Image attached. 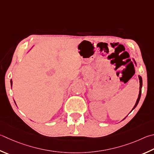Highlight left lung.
I'll use <instances>...</instances> for the list:
<instances>
[{
    "label": "left lung",
    "instance_id": "obj_1",
    "mask_svg": "<svg viewBox=\"0 0 154 154\" xmlns=\"http://www.w3.org/2000/svg\"><path fill=\"white\" fill-rule=\"evenodd\" d=\"M134 62H135V61H134ZM136 64V63H135ZM139 96H138V98H137V101H136V103H135V106H134V107L133 108V109H132V110H134V109H135V108H136V106H137V104H138V103H139V100H140V97H141V88H142V85H143V82H142V78H141V76H139ZM131 110V111H132ZM126 118V117H125ZM124 119H122V121H123Z\"/></svg>",
    "mask_w": 154,
    "mask_h": 154
}]
</instances>
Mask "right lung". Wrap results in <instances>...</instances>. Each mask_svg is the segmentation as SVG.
I'll return each instance as SVG.
<instances>
[{"mask_svg": "<svg viewBox=\"0 0 154 154\" xmlns=\"http://www.w3.org/2000/svg\"><path fill=\"white\" fill-rule=\"evenodd\" d=\"M33 46L32 47V48H31L29 50V51H28V52H29V50H30L31 49H32V48H33ZM11 87H12V85H13V82H12V80H11ZM14 102H15V101H14ZM15 104H16V103H15Z\"/></svg>", "mask_w": 154, "mask_h": 154, "instance_id": "right-lung-1", "label": "right lung"}]
</instances>
